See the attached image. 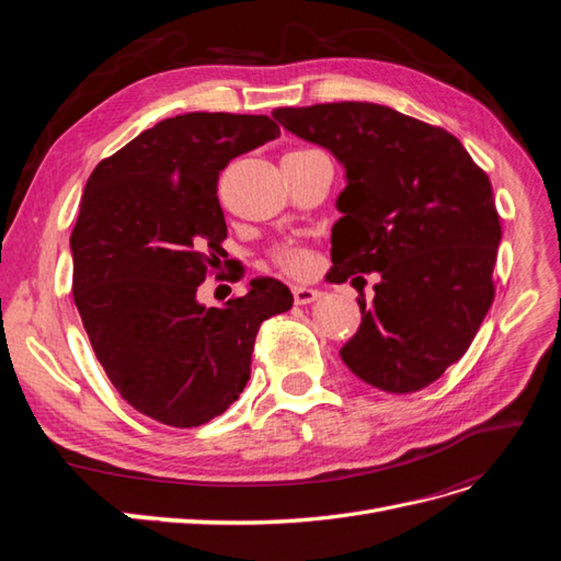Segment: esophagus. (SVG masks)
I'll return each mask as SVG.
<instances>
[{"instance_id": "obj_1", "label": "esophagus", "mask_w": 561, "mask_h": 561, "mask_svg": "<svg viewBox=\"0 0 561 561\" xmlns=\"http://www.w3.org/2000/svg\"><path fill=\"white\" fill-rule=\"evenodd\" d=\"M293 295H295V304L304 307V304H313L322 297L320 290H313V287H293Z\"/></svg>"}]
</instances>
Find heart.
Here are the masks:
<instances>
[{"instance_id": "heart-1", "label": "heart", "mask_w": 561, "mask_h": 561, "mask_svg": "<svg viewBox=\"0 0 561 561\" xmlns=\"http://www.w3.org/2000/svg\"><path fill=\"white\" fill-rule=\"evenodd\" d=\"M271 260H274V264L280 271H285L287 276H297V278L313 274V268L318 264L313 250L295 241L278 243L274 250H271Z\"/></svg>"}]
</instances>
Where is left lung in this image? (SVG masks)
<instances>
[{"instance_id": "1", "label": "left lung", "mask_w": 561, "mask_h": 561, "mask_svg": "<svg viewBox=\"0 0 561 561\" xmlns=\"http://www.w3.org/2000/svg\"><path fill=\"white\" fill-rule=\"evenodd\" d=\"M276 122L346 168L330 283L377 271L375 299L339 351L355 377L414 393L472 344L494 301L501 217L491 182L439 126L375 103L278 107Z\"/></svg>"}]
</instances>
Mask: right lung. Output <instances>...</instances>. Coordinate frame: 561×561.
I'll use <instances>...</instances> for the list:
<instances>
[{
  "label": "right lung",
  "instance_id": "obj_1",
  "mask_svg": "<svg viewBox=\"0 0 561 561\" xmlns=\"http://www.w3.org/2000/svg\"><path fill=\"white\" fill-rule=\"evenodd\" d=\"M278 135L264 114L163 118L100 161L83 190L70 239L75 304L118 396L165 426L227 412L250 379L260 325L293 309V293L262 276L227 307L196 301L227 254L219 171Z\"/></svg>",
  "mask_w": 561,
  "mask_h": 561
}]
</instances>
